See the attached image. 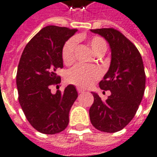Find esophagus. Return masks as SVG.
<instances>
[{"instance_id": "34e87169", "label": "esophagus", "mask_w": 157, "mask_h": 157, "mask_svg": "<svg viewBox=\"0 0 157 157\" xmlns=\"http://www.w3.org/2000/svg\"><path fill=\"white\" fill-rule=\"evenodd\" d=\"M77 90H78V93L85 92V90H84L83 89H81V88H79V87H78V88H77Z\"/></svg>"}]
</instances>
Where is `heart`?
Wrapping results in <instances>:
<instances>
[{
	"label": "heart",
	"mask_w": 157,
	"mask_h": 157,
	"mask_svg": "<svg viewBox=\"0 0 157 157\" xmlns=\"http://www.w3.org/2000/svg\"><path fill=\"white\" fill-rule=\"evenodd\" d=\"M71 38L65 44L62 49V59L65 64H70L74 60V53L76 49L77 40ZM89 45L93 53L98 56L102 55L107 49L105 41L100 36H93L89 40ZM101 76V71L97 67L78 64L69 69L66 78L67 80L72 85L79 87H88Z\"/></svg>",
	"instance_id": "obj_1"
}]
</instances>
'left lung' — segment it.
I'll use <instances>...</instances> for the list:
<instances>
[{
  "mask_svg": "<svg viewBox=\"0 0 157 157\" xmlns=\"http://www.w3.org/2000/svg\"><path fill=\"white\" fill-rule=\"evenodd\" d=\"M90 31L109 44L110 66L99 86L110 90L111 95L102 101L97 93L91 92L94 102L90 109V120L97 130L116 132L133 119L144 97L145 72L142 56L134 44L117 30L102 28Z\"/></svg>",
  "mask_w": 157,
  "mask_h": 157,
  "instance_id": "8db88e82",
  "label": "left lung"
}]
</instances>
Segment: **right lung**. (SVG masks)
Here are the masks:
<instances>
[{
    "label": "right lung",
    "instance_id": "right-lung-1",
    "mask_svg": "<svg viewBox=\"0 0 157 157\" xmlns=\"http://www.w3.org/2000/svg\"><path fill=\"white\" fill-rule=\"evenodd\" d=\"M77 31L56 25L44 27L27 44L19 60L16 77L19 104L30 124L44 134L66 129L69 112L78 97L73 85L56 94L49 89L60 82L56 70L63 68L62 49Z\"/></svg>",
    "mask_w": 157,
    "mask_h": 157
}]
</instances>
